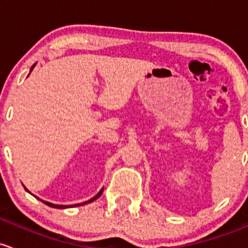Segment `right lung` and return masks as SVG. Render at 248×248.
Masks as SVG:
<instances>
[{
    "label": "right lung",
    "instance_id": "add662e5",
    "mask_svg": "<svg viewBox=\"0 0 248 248\" xmlns=\"http://www.w3.org/2000/svg\"><path fill=\"white\" fill-rule=\"evenodd\" d=\"M34 67H35V64H33V65H32V68H31L30 73H31V71H32V70H33V68H34ZM29 75H30V74H29ZM24 187H25V186H24ZM25 190H26V191H27V192H30V191H29V190H27V188H26V187H25ZM103 191H104V188H101V190H100V191H99V192H98V195H95V196H94V197H93V198H91V200H89V201H86V202H85V203L75 204V205H58V204H53V203H50V202H46V201H43V200H40V198H38V197H37V200H39L40 202H43V203H44V204H46V205H47V206H51V208H56V209H67V208H73V206H78V205H83V204H88V203H91V202L95 201V200H96V198H99V197H100V195H101V193H103ZM30 193H31V192H30ZM34 197H35V196H34Z\"/></svg>",
    "mask_w": 248,
    "mask_h": 248
}]
</instances>
